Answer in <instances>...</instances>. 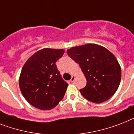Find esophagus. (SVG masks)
<instances>
[{
    "instance_id": "obj_1",
    "label": "esophagus",
    "mask_w": 134,
    "mask_h": 134,
    "mask_svg": "<svg viewBox=\"0 0 134 134\" xmlns=\"http://www.w3.org/2000/svg\"><path fill=\"white\" fill-rule=\"evenodd\" d=\"M75 80V75H72V77H71V80H70V82H73Z\"/></svg>"
}]
</instances>
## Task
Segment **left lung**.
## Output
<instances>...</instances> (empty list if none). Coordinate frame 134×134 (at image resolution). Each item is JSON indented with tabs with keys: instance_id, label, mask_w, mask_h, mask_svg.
Segmentation results:
<instances>
[{
	"instance_id": "1",
	"label": "left lung",
	"mask_w": 134,
	"mask_h": 134,
	"mask_svg": "<svg viewBox=\"0 0 134 134\" xmlns=\"http://www.w3.org/2000/svg\"><path fill=\"white\" fill-rule=\"evenodd\" d=\"M68 54L80 65L87 84L80 90L86 99L102 103L111 98L119 87L121 68L109 50L96 43L68 49Z\"/></svg>"
}]
</instances>
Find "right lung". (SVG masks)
Wrapping results in <instances>:
<instances>
[{"mask_svg":"<svg viewBox=\"0 0 134 134\" xmlns=\"http://www.w3.org/2000/svg\"><path fill=\"white\" fill-rule=\"evenodd\" d=\"M64 49H41L25 63L19 77V87L25 99L41 110H50L63 99L68 84L62 79L56 62Z\"/></svg>","mask_w":134,"mask_h":134,"instance_id":"obj_1","label":"right lung"}]
</instances>
